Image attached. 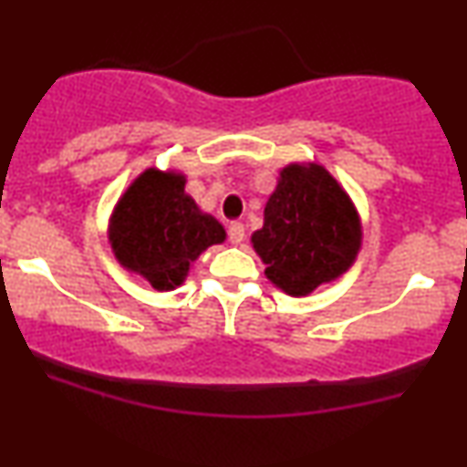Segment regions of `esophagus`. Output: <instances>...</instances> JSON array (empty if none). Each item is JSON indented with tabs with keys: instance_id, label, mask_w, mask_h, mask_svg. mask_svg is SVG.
I'll return each mask as SVG.
<instances>
[{
	"instance_id": "34e87169",
	"label": "esophagus",
	"mask_w": 467,
	"mask_h": 467,
	"mask_svg": "<svg viewBox=\"0 0 467 467\" xmlns=\"http://www.w3.org/2000/svg\"><path fill=\"white\" fill-rule=\"evenodd\" d=\"M244 237H245V228H244V223H239V222H233L228 226V241L233 245H239L241 241H244Z\"/></svg>"
}]
</instances>
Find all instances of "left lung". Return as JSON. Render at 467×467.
Segmentation results:
<instances>
[{
	"label": "left lung",
	"mask_w": 467,
	"mask_h": 467,
	"mask_svg": "<svg viewBox=\"0 0 467 467\" xmlns=\"http://www.w3.org/2000/svg\"><path fill=\"white\" fill-rule=\"evenodd\" d=\"M362 226L356 206L320 164H287L264 211L252 248L265 276L289 296H307L356 261Z\"/></svg>",
	"instance_id": "1"
}]
</instances>
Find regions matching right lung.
I'll return each mask as SVG.
<instances>
[{"label":"right lung","instance_id":"obj_1","mask_svg":"<svg viewBox=\"0 0 467 467\" xmlns=\"http://www.w3.org/2000/svg\"><path fill=\"white\" fill-rule=\"evenodd\" d=\"M184 184L175 171L147 169L118 200L107 230L118 264L158 292L182 285L192 261L226 239L222 223L197 208Z\"/></svg>","mask_w":467,"mask_h":467}]
</instances>
